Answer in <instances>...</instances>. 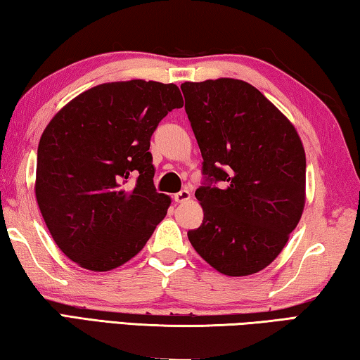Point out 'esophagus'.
<instances>
[{
    "label": "esophagus",
    "mask_w": 360,
    "mask_h": 360,
    "mask_svg": "<svg viewBox=\"0 0 360 360\" xmlns=\"http://www.w3.org/2000/svg\"><path fill=\"white\" fill-rule=\"evenodd\" d=\"M188 198H191V192H188L187 188H182L181 192L174 193V202L176 203H184V202H187Z\"/></svg>",
    "instance_id": "1"
}]
</instances>
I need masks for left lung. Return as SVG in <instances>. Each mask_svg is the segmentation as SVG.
Segmentation results:
<instances>
[{"mask_svg": "<svg viewBox=\"0 0 360 360\" xmlns=\"http://www.w3.org/2000/svg\"><path fill=\"white\" fill-rule=\"evenodd\" d=\"M181 90L206 178L195 192L203 222L187 231L188 241L222 275H252L278 257L302 217V139L270 100L240 79L184 82Z\"/></svg>", "mask_w": 360, "mask_h": 360, "instance_id": "left-lung-1", "label": "left lung"}]
</instances>
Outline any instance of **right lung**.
<instances>
[{
	"mask_svg": "<svg viewBox=\"0 0 360 360\" xmlns=\"http://www.w3.org/2000/svg\"><path fill=\"white\" fill-rule=\"evenodd\" d=\"M182 105L178 85L133 79L85 90L49 122L34 193L53 241L79 266L124 265L167 216L172 198L155 191L149 146Z\"/></svg>",
	"mask_w": 360,
	"mask_h": 360,
	"instance_id": "1",
	"label": "right lung"
}]
</instances>
